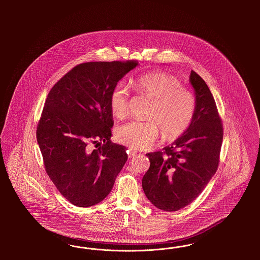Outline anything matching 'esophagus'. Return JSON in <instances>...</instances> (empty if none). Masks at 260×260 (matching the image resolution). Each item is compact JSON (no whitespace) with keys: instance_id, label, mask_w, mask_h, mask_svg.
Returning a JSON list of instances; mask_svg holds the SVG:
<instances>
[{"instance_id":"34e87169","label":"esophagus","mask_w":260,"mask_h":260,"mask_svg":"<svg viewBox=\"0 0 260 260\" xmlns=\"http://www.w3.org/2000/svg\"><path fill=\"white\" fill-rule=\"evenodd\" d=\"M126 152H127V155H128V157H129V158L135 157L136 155V153H137L136 150H133V149L131 148L127 149V151H126Z\"/></svg>"}]
</instances>
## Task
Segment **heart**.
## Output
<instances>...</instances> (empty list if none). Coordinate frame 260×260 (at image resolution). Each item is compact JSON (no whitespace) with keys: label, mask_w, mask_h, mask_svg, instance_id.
<instances>
[{"label":"heart","mask_w":260,"mask_h":260,"mask_svg":"<svg viewBox=\"0 0 260 260\" xmlns=\"http://www.w3.org/2000/svg\"><path fill=\"white\" fill-rule=\"evenodd\" d=\"M140 93L153 99L145 122L133 120L117 126L115 136L119 142L131 148L146 149L152 146L161 133L168 139L181 136L191 124L195 113V99L180 82L165 72H151L140 75L134 81ZM109 107L112 115L118 119L128 111V89L120 82L113 87Z\"/></svg>","instance_id":"b5f03b06"}]
</instances>
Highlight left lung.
Here are the masks:
<instances>
[{
    "label": "left lung",
    "instance_id": "1",
    "mask_svg": "<svg viewBox=\"0 0 260 260\" xmlns=\"http://www.w3.org/2000/svg\"><path fill=\"white\" fill-rule=\"evenodd\" d=\"M195 113L185 132L164 152L146 154L150 168L142 188L158 209L176 211L191 204L216 173L223 128L214 99L206 82L191 71Z\"/></svg>",
    "mask_w": 260,
    "mask_h": 260
}]
</instances>
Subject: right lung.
Listing matches in <instances>:
<instances>
[{
  "label": "right lung",
  "instance_id": "1",
  "mask_svg": "<svg viewBox=\"0 0 260 260\" xmlns=\"http://www.w3.org/2000/svg\"><path fill=\"white\" fill-rule=\"evenodd\" d=\"M136 61L87 62L77 65L50 89L37 126L46 172L62 196L87 208L111 192L127 160L125 147L112 143L109 107L113 87ZM103 141L92 152L88 142Z\"/></svg>",
  "mask_w": 260,
  "mask_h": 260
}]
</instances>
